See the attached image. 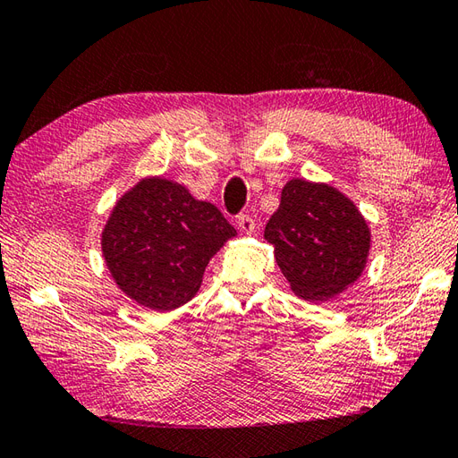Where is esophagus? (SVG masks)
Masks as SVG:
<instances>
[{
    "label": "esophagus",
    "instance_id": "obj_1",
    "mask_svg": "<svg viewBox=\"0 0 458 458\" xmlns=\"http://www.w3.org/2000/svg\"><path fill=\"white\" fill-rule=\"evenodd\" d=\"M238 228H240L242 234L252 236L254 232H256V222H254L252 216H240L238 218Z\"/></svg>",
    "mask_w": 458,
    "mask_h": 458
}]
</instances>
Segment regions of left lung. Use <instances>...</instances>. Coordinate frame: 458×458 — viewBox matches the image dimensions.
Listing matches in <instances>:
<instances>
[{"label":"left lung","instance_id":"left-lung-1","mask_svg":"<svg viewBox=\"0 0 458 458\" xmlns=\"http://www.w3.org/2000/svg\"><path fill=\"white\" fill-rule=\"evenodd\" d=\"M264 238L292 292L316 303L360 280L371 250L369 224L355 202L327 182L306 178L285 182Z\"/></svg>","mask_w":458,"mask_h":458}]
</instances>
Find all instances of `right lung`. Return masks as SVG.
I'll use <instances>...</instances> for the list:
<instances>
[{
  "mask_svg": "<svg viewBox=\"0 0 458 458\" xmlns=\"http://www.w3.org/2000/svg\"><path fill=\"white\" fill-rule=\"evenodd\" d=\"M234 236L216 206L170 178L145 176L113 206L101 252L116 288L166 313L199 293L210 258Z\"/></svg>",
  "mask_w": 458,
  "mask_h": 458,
  "instance_id": "1",
  "label": "right lung"
}]
</instances>
